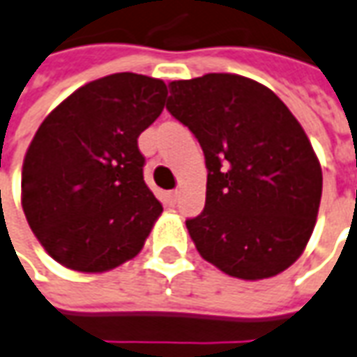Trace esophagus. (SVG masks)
<instances>
[{
	"label": "esophagus",
	"instance_id": "34e87169",
	"mask_svg": "<svg viewBox=\"0 0 357 357\" xmlns=\"http://www.w3.org/2000/svg\"><path fill=\"white\" fill-rule=\"evenodd\" d=\"M176 196H178L176 190H169V192L165 194V202L169 204V206H173V204L176 202Z\"/></svg>",
	"mask_w": 357,
	"mask_h": 357
}]
</instances>
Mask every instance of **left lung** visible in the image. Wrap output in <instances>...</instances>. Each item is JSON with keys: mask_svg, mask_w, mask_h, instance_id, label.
<instances>
[{"mask_svg": "<svg viewBox=\"0 0 357 357\" xmlns=\"http://www.w3.org/2000/svg\"><path fill=\"white\" fill-rule=\"evenodd\" d=\"M167 110L200 142L206 208L186 220L204 260L241 280L284 272L317 223L323 171L305 130L266 85L237 73L169 83Z\"/></svg>", "mask_w": 357, "mask_h": 357, "instance_id": "left-lung-1", "label": "left lung"}]
</instances>
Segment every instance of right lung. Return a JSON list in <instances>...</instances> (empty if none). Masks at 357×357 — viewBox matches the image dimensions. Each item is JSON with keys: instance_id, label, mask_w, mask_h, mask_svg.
<instances>
[{"instance_id": "1", "label": "right lung", "mask_w": 357, "mask_h": 357, "mask_svg": "<svg viewBox=\"0 0 357 357\" xmlns=\"http://www.w3.org/2000/svg\"><path fill=\"white\" fill-rule=\"evenodd\" d=\"M165 97L161 79L112 73L73 91L36 130L21 204L61 266L99 274L144 249L163 206L144 181L137 137L163 112Z\"/></svg>"}]
</instances>
